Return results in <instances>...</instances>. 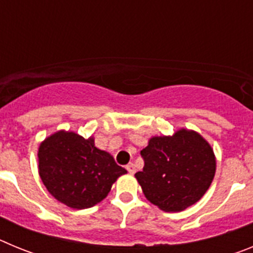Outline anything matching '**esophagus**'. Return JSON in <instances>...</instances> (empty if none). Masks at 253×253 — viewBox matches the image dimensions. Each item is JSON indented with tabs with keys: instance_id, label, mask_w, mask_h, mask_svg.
I'll list each match as a JSON object with an SVG mask.
<instances>
[{
	"instance_id": "obj_1",
	"label": "esophagus",
	"mask_w": 253,
	"mask_h": 253,
	"mask_svg": "<svg viewBox=\"0 0 253 253\" xmlns=\"http://www.w3.org/2000/svg\"><path fill=\"white\" fill-rule=\"evenodd\" d=\"M126 169H128V172L129 173H131V175H133V173H135V171H137V169H135V165H134V163H129L128 166H126Z\"/></svg>"
}]
</instances>
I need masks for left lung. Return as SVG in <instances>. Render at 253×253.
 <instances>
[{
  "label": "left lung",
  "mask_w": 253,
  "mask_h": 253,
  "mask_svg": "<svg viewBox=\"0 0 253 253\" xmlns=\"http://www.w3.org/2000/svg\"><path fill=\"white\" fill-rule=\"evenodd\" d=\"M140 156L144 167L135 177L146 198L165 211L195 204L215 175L213 149L195 131L182 129L172 137L152 138Z\"/></svg>",
  "instance_id": "left-lung-1"
}]
</instances>
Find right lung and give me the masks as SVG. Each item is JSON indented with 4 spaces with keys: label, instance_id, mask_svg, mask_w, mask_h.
<instances>
[{
    "label": "right lung",
    "instance_id": "add662e5",
    "mask_svg": "<svg viewBox=\"0 0 253 253\" xmlns=\"http://www.w3.org/2000/svg\"><path fill=\"white\" fill-rule=\"evenodd\" d=\"M39 175L49 193L73 209L100 203L126 169L116 165L93 139L69 131H58L40 144Z\"/></svg>",
    "mask_w": 253,
    "mask_h": 253
}]
</instances>
